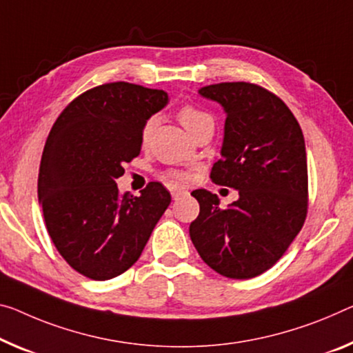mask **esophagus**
Segmentation results:
<instances>
[{
    "label": "esophagus",
    "mask_w": 353,
    "mask_h": 353,
    "mask_svg": "<svg viewBox=\"0 0 353 353\" xmlns=\"http://www.w3.org/2000/svg\"><path fill=\"white\" fill-rule=\"evenodd\" d=\"M170 194H172V199L176 200L178 197H181L183 194H186V191H184V189H180V188H172Z\"/></svg>",
    "instance_id": "34e87169"
}]
</instances>
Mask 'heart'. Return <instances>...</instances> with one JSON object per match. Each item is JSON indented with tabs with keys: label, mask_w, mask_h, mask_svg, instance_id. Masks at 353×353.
Segmentation results:
<instances>
[{
	"label": "heart",
	"mask_w": 353,
	"mask_h": 353,
	"mask_svg": "<svg viewBox=\"0 0 353 353\" xmlns=\"http://www.w3.org/2000/svg\"><path fill=\"white\" fill-rule=\"evenodd\" d=\"M178 118H180V121L184 128H186V131H191V129L195 126V124H199L202 120H207V118H210L207 113L199 110V108H194L191 105H186L183 107L180 112H178ZM151 131V123H148L145 126V139L148 137V134ZM167 178L172 181H176V183H184L188 180V173H184L181 170H172L167 173Z\"/></svg>",
	"instance_id": "1"
}]
</instances>
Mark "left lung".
Masks as SVG:
<instances>
[{
    "instance_id": "left-lung-1",
    "label": "left lung",
    "mask_w": 353,
    "mask_h": 353,
    "mask_svg": "<svg viewBox=\"0 0 353 353\" xmlns=\"http://www.w3.org/2000/svg\"><path fill=\"white\" fill-rule=\"evenodd\" d=\"M199 94L225 113L221 159L210 176L238 191V200L221 208L218 195L195 189L200 213L189 235L216 273L254 278L283 257L305 222V139L289 107L257 85L222 82L202 86Z\"/></svg>"
}]
</instances>
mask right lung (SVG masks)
Here are the masks:
<instances>
[{"label": "right lung", "mask_w": 353, "mask_h": 353, "mask_svg": "<svg viewBox=\"0 0 353 353\" xmlns=\"http://www.w3.org/2000/svg\"><path fill=\"white\" fill-rule=\"evenodd\" d=\"M169 101L164 90L105 83L70 102L48 134L37 197L53 245L86 278L107 281L131 268L170 205L161 183L139 197L117 184L140 153L146 121Z\"/></svg>", "instance_id": "add662e5"}]
</instances>
